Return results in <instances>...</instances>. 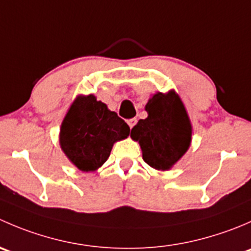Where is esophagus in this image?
Masks as SVG:
<instances>
[{"mask_svg": "<svg viewBox=\"0 0 251 251\" xmlns=\"http://www.w3.org/2000/svg\"><path fill=\"white\" fill-rule=\"evenodd\" d=\"M127 124H128V126H130V128H132L133 126L137 124V120H136V119H130V120L127 121Z\"/></svg>", "mask_w": 251, "mask_h": 251, "instance_id": "obj_1", "label": "esophagus"}]
</instances>
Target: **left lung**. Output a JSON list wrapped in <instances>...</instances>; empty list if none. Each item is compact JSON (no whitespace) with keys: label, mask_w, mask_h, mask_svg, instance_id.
Wrapping results in <instances>:
<instances>
[{"label":"left lung","mask_w":251,"mask_h":251,"mask_svg":"<svg viewBox=\"0 0 251 251\" xmlns=\"http://www.w3.org/2000/svg\"><path fill=\"white\" fill-rule=\"evenodd\" d=\"M148 116L131 130L143 160L156 170H170L191 146L192 125L186 108L175 91L158 92L146 104Z\"/></svg>","instance_id":"left-lung-1"}]
</instances>
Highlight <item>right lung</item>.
<instances>
[{"instance_id":"right-lung-1","label":"right lung","mask_w":251,"mask_h":251,"mask_svg":"<svg viewBox=\"0 0 251 251\" xmlns=\"http://www.w3.org/2000/svg\"><path fill=\"white\" fill-rule=\"evenodd\" d=\"M128 135L127 124L104 103L93 95L77 96L60 126L59 143L78 170L90 173L107 161L115 142Z\"/></svg>"}]
</instances>
